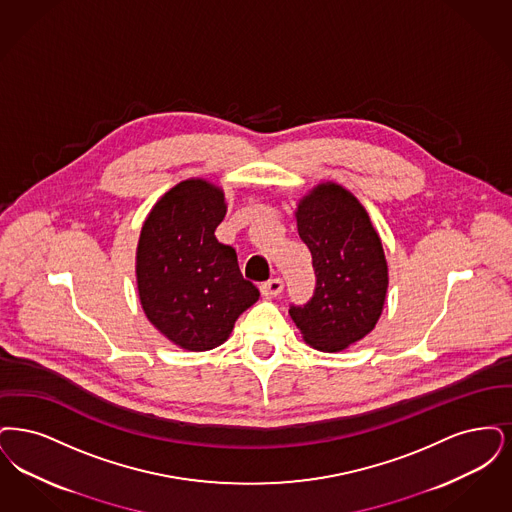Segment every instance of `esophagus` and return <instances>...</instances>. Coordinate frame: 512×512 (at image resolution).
I'll return each mask as SVG.
<instances>
[{"instance_id": "1", "label": "esophagus", "mask_w": 512, "mask_h": 512, "mask_svg": "<svg viewBox=\"0 0 512 512\" xmlns=\"http://www.w3.org/2000/svg\"><path fill=\"white\" fill-rule=\"evenodd\" d=\"M281 290H283V281H281L279 277L269 279V281L260 285V292H262V296H266V298H275V296H279V294H281Z\"/></svg>"}]
</instances>
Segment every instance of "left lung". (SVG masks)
Segmentation results:
<instances>
[{
  "mask_svg": "<svg viewBox=\"0 0 512 512\" xmlns=\"http://www.w3.org/2000/svg\"><path fill=\"white\" fill-rule=\"evenodd\" d=\"M298 235L312 252L315 290L290 317L306 344L342 352L377 325L388 290L382 241L363 204L342 185L325 181L294 212Z\"/></svg>",
  "mask_w": 512,
  "mask_h": 512,
  "instance_id": "8db88e82",
  "label": "left lung"
}]
</instances>
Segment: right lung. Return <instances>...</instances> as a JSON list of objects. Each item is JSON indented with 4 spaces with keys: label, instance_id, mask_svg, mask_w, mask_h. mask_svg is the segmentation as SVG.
I'll list each match as a JSON object with an SVG mask.
<instances>
[{
    "label": "right lung",
    "instance_id": "add662e5",
    "mask_svg": "<svg viewBox=\"0 0 512 512\" xmlns=\"http://www.w3.org/2000/svg\"><path fill=\"white\" fill-rule=\"evenodd\" d=\"M227 212L222 187L202 178L174 185L145 218L135 277L141 308L156 331L187 352L223 344L258 298L237 254L214 231Z\"/></svg>",
    "mask_w": 512,
    "mask_h": 512
}]
</instances>
